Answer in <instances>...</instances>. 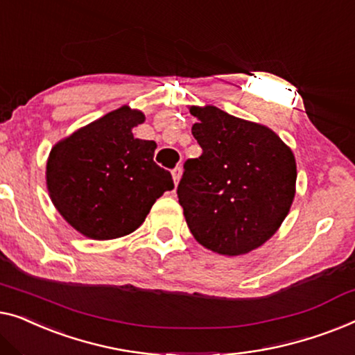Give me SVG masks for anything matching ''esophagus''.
I'll return each instance as SVG.
<instances>
[{"instance_id": "34e87169", "label": "esophagus", "mask_w": 355, "mask_h": 355, "mask_svg": "<svg viewBox=\"0 0 355 355\" xmlns=\"http://www.w3.org/2000/svg\"><path fill=\"white\" fill-rule=\"evenodd\" d=\"M172 177H173V182H175V184H178L180 182V177H182V167H175L172 171Z\"/></svg>"}]
</instances>
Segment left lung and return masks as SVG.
<instances>
[{
	"mask_svg": "<svg viewBox=\"0 0 355 355\" xmlns=\"http://www.w3.org/2000/svg\"><path fill=\"white\" fill-rule=\"evenodd\" d=\"M202 154L184 162L178 202L199 244L241 256L275 234L296 193L294 154L275 132L216 106H191Z\"/></svg>",
	"mask_w": 355,
	"mask_h": 355,
	"instance_id": "left-lung-1",
	"label": "left lung"
}]
</instances>
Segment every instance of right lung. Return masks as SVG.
Wrapping results in <instances>:
<instances>
[{"instance_id": "1", "label": "right lung", "mask_w": 355, "mask_h": 355, "mask_svg": "<svg viewBox=\"0 0 355 355\" xmlns=\"http://www.w3.org/2000/svg\"><path fill=\"white\" fill-rule=\"evenodd\" d=\"M144 114L119 107L54 144L46 187L54 207L87 238L114 239L137 230L153 204L173 189L154 162L156 143L135 138Z\"/></svg>"}]
</instances>
